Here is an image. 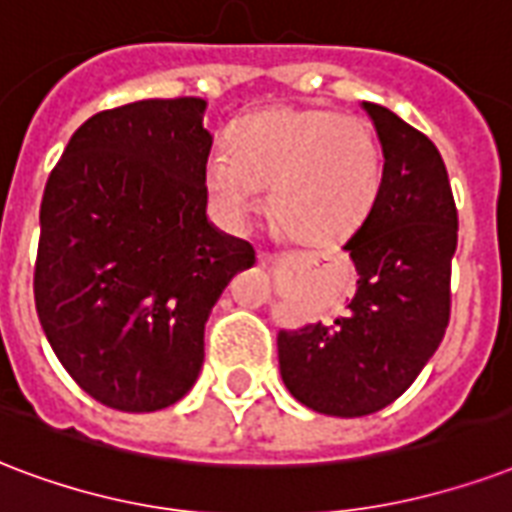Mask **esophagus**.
Segmentation results:
<instances>
[{
  "mask_svg": "<svg viewBox=\"0 0 512 512\" xmlns=\"http://www.w3.org/2000/svg\"><path fill=\"white\" fill-rule=\"evenodd\" d=\"M257 260H260V263H263V265H271L273 260H276V257H273L271 252H257Z\"/></svg>",
  "mask_w": 512,
  "mask_h": 512,
  "instance_id": "esophagus-1",
  "label": "esophagus"
}]
</instances>
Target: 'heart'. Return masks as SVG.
I'll return each mask as SVG.
<instances>
[{
	"label": "heart",
	"instance_id": "heart-1",
	"mask_svg": "<svg viewBox=\"0 0 512 512\" xmlns=\"http://www.w3.org/2000/svg\"><path fill=\"white\" fill-rule=\"evenodd\" d=\"M217 217L241 228L271 185L268 212L290 239L325 247L346 239L376 206L381 152L370 128L333 109H268L230 128V147L204 163Z\"/></svg>",
	"mask_w": 512,
	"mask_h": 512
}]
</instances>
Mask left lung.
Here are the masks:
<instances>
[{
    "label": "left lung",
    "mask_w": 512,
    "mask_h": 512,
    "mask_svg": "<svg viewBox=\"0 0 512 512\" xmlns=\"http://www.w3.org/2000/svg\"><path fill=\"white\" fill-rule=\"evenodd\" d=\"M384 171L376 206L343 244L357 268L349 311L330 325L279 330L290 395L327 416H368L395 403L438 351L451 314L456 206L446 163L392 109L362 101Z\"/></svg>",
    "instance_id": "left-lung-1"
}]
</instances>
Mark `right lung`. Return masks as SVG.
<instances>
[{"label": "right lung", "mask_w": 512, "mask_h": 512, "mask_svg": "<svg viewBox=\"0 0 512 512\" xmlns=\"http://www.w3.org/2000/svg\"><path fill=\"white\" fill-rule=\"evenodd\" d=\"M204 99H144L85 120L39 206L34 300L66 373L107 408L193 389L204 327L255 249L206 214Z\"/></svg>", "instance_id": "add662e5"}]
</instances>
